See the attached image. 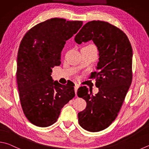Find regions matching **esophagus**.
<instances>
[{
  "label": "esophagus",
  "instance_id": "obj_1",
  "mask_svg": "<svg viewBox=\"0 0 149 149\" xmlns=\"http://www.w3.org/2000/svg\"><path fill=\"white\" fill-rule=\"evenodd\" d=\"M79 87H80V85H78V84H75V85H74V92H75L76 95H77V90H78V89L79 88Z\"/></svg>",
  "mask_w": 149,
  "mask_h": 149
}]
</instances>
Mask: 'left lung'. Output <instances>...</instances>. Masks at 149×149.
<instances>
[{"label":"left lung","mask_w":149,"mask_h":149,"mask_svg":"<svg viewBox=\"0 0 149 149\" xmlns=\"http://www.w3.org/2000/svg\"><path fill=\"white\" fill-rule=\"evenodd\" d=\"M92 40L99 51L96 78L99 92L93 95L86 86L80 87L77 95L86 101L84 111L78 113V123L86 130L96 132L104 130L116 119L132 79V49L127 35L109 22H87L77 35L78 44Z\"/></svg>","instance_id":"obj_1"}]
</instances>
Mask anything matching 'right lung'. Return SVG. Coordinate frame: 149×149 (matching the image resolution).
<instances>
[{
  "label": "right lung",
  "instance_id": "right-lung-1",
  "mask_svg": "<svg viewBox=\"0 0 149 149\" xmlns=\"http://www.w3.org/2000/svg\"><path fill=\"white\" fill-rule=\"evenodd\" d=\"M82 26V21L52 18L32 28L22 38L17 54V82L26 118L47 127L56 122L61 109L74 97L73 83L61 85L51 77L59 66L64 45Z\"/></svg>",
  "mask_w": 149,
  "mask_h": 149
}]
</instances>
